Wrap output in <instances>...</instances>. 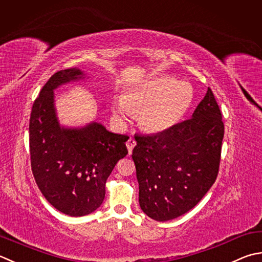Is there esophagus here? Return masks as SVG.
Returning <instances> with one entry per match:
<instances>
[{"instance_id": "1", "label": "esophagus", "mask_w": 262, "mask_h": 262, "mask_svg": "<svg viewBox=\"0 0 262 262\" xmlns=\"http://www.w3.org/2000/svg\"><path fill=\"white\" fill-rule=\"evenodd\" d=\"M135 145H136V141L134 140V138H129V140L127 141V148H128V153H129V155H132L133 148H134Z\"/></svg>"}]
</instances>
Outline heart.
Returning <instances> with one entry per match:
<instances>
[{"instance_id": "1", "label": "heart", "mask_w": 262, "mask_h": 262, "mask_svg": "<svg viewBox=\"0 0 262 262\" xmlns=\"http://www.w3.org/2000/svg\"><path fill=\"white\" fill-rule=\"evenodd\" d=\"M193 100V90L185 81L162 76L146 81L115 104L118 118L125 119L130 110L140 111L138 122L148 133H162L182 119Z\"/></svg>"}]
</instances>
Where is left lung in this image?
<instances>
[{
  "label": "left lung",
  "instance_id": "left-lung-1",
  "mask_svg": "<svg viewBox=\"0 0 262 262\" xmlns=\"http://www.w3.org/2000/svg\"><path fill=\"white\" fill-rule=\"evenodd\" d=\"M224 130L222 112L209 87L191 119L155 135L135 136L132 158L143 212L166 222L201 201L218 176Z\"/></svg>",
  "mask_w": 262,
  "mask_h": 262
}]
</instances>
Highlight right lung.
I'll return each mask as SVG.
<instances>
[{
    "label": "right lung",
    "mask_w": 262,
    "mask_h": 262,
    "mask_svg": "<svg viewBox=\"0 0 262 262\" xmlns=\"http://www.w3.org/2000/svg\"><path fill=\"white\" fill-rule=\"evenodd\" d=\"M79 69L51 76L35 100L29 120L30 166L45 199L68 216L93 212L103 202L105 183L120 159L128 155L127 135L114 134L93 122L81 129L59 126L53 90L80 78Z\"/></svg>",
    "instance_id": "right-lung-1"
}]
</instances>
